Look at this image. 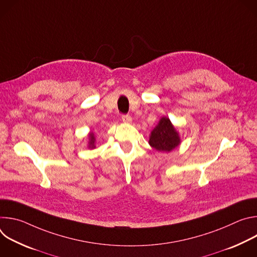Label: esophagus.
I'll use <instances>...</instances> for the list:
<instances>
[{"label":"esophagus","mask_w":257,"mask_h":257,"mask_svg":"<svg viewBox=\"0 0 257 257\" xmlns=\"http://www.w3.org/2000/svg\"><path fill=\"white\" fill-rule=\"evenodd\" d=\"M122 121L124 123H131L132 122V118L130 115H123L122 116Z\"/></svg>","instance_id":"obj_1"}]
</instances>
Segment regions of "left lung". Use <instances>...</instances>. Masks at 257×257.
<instances>
[{
  "mask_svg": "<svg viewBox=\"0 0 257 257\" xmlns=\"http://www.w3.org/2000/svg\"><path fill=\"white\" fill-rule=\"evenodd\" d=\"M179 133L171 123L170 119L163 117L159 124L152 131L150 136V145L159 152L169 153L180 144Z\"/></svg>",
  "mask_w": 257,
  "mask_h": 257,
  "instance_id": "left-lung-1",
  "label": "left lung"
}]
</instances>
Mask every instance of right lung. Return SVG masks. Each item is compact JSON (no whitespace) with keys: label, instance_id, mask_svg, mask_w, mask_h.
I'll use <instances>...</instances> for the list:
<instances>
[{"label":"right lung","instance_id":"add662e5","mask_svg":"<svg viewBox=\"0 0 257 257\" xmlns=\"http://www.w3.org/2000/svg\"><path fill=\"white\" fill-rule=\"evenodd\" d=\"M94 141H95V137L93 133L89 134V142H88V148L89 149H94L95 145H94Z\"/></svg>","mask_w":257,"mask_h":257}]
</instances>
